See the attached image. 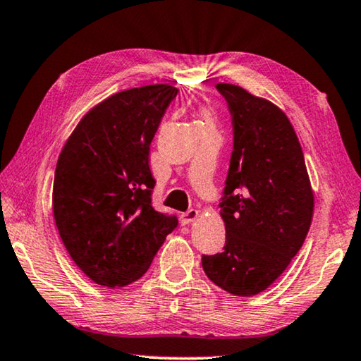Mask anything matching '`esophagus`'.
<instances>
[{
    "label": "esophagus",
    "mask_w": 361,
    "mask_h": 361,
    "mask_svg": "<svg viewBox=\"0 0 361 361\" xmlns=\"http://www.w3.org/2000/svg\"><path fill=\"white\" fill-rule=\"evenodd\" d=\"M197 218H199V210H194V209L188 210L185 213H181V215H180V219H181L183 224H191Z\"/></svg>",
    "instance_id": "obj_1"
}]
</instances>
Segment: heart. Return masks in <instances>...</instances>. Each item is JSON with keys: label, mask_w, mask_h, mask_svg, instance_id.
<instances>
[{"label": "heart", "mask_w": 361, "mask_h": 361, "mask_svg": "<svg viewBox=\"0 0 361 361\" xmlns=\"http://www.w3.org/2000/svg\"><path fill=\"white\" fill-rule=\"evenodd\" d=\"M205 118H207V119H209V116H207V114H205Z\"/></svg>", "instance_id": "heart-1"}]
</instances>
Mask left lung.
I'll return each instance as SVG.
<instances>
[{
  "label": "left lung",
  "mask_w": 361,
  "mask_h": 361,
  "mask_svg": "<svg viewBox=\"0 0 361 361\" xmlns=\"http://www.w3.org/2000/svg\"><path fill=\"white\" fill-rule=\"evenodd\" d=\"M234 130L219 215L224 252L204 255L213 283L253 296L282 276L302 247L314 215V191L290 119L279 106L234 84H216Z\"/></svg>",
  "instance_id": "1"
}]
</instances>
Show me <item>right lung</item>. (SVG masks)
<instances>
[{
	"instance_id": "obj_1",
	"label": "right lung",
	"mask_w": 361,
	"mask_h": 361,
	"mask_svg": "<svg viewBox=\"0 0 361 361\" xmlns=\"http://www.w3.org/2000/svg\"><path fill=\"white\" fill-rule=\"evenodd\" d=\"M178 89L135 87L79 121L60 152L52 189L59 234L71 259L108 288L135 282L178 219L156 212L149 146Z\"/></svg>"
}]
</instances>
